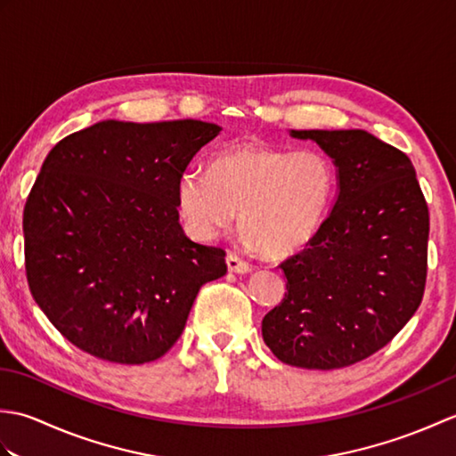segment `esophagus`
<instances>
[{
	"label": "esophagus",
	"mask_w": 456,
	"mask_h": 456,
	"mask_svg": "<svg viewBox=\"0 0 456 456\" xmlns=\"http://www.w3.org/2000/svg\"><path fill=\"white\" fill-rule=\"evenodd\" d=\"M227 268H229V273H235V274H248V273H253V266H250L248 263H245V260H240L237 255H233V253H229L227 255Z\"/></svg>",
	"instance_id": "1"
}]
</instances>
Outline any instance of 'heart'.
Masks as SVG:
<instances>
[{
    "label": "heart",
    "mask_w": 456,
    "mask_h": 456,
    "mask_svg": "<svg viewBox=\"0 0 456 456\" xmlns=\"http://www.w3.org/2000/svg\"><path fill=\"white\" fill-rule=\"evenodd\" d=\"M335 193V168L319 151H286L260 141L223 149L209 172L186 170L176 183L178 211L201 240L216 239L235 219L243 239L284 258L312 240Z\"/></svg>",
    "instance_id": "obj_1"
}]
</instances>
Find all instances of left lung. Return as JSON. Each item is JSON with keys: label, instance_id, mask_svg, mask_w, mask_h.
Returning <instances> with one entry per match:
<instances>
[{"label": "left lung", "instance_id": "obj_1", "mask_svg": "<svg viewBox=\"0 0 456 456\" xmlns=\"http://www.w3.org/2000/svg\"><path fill=\"white\" fill-rule=\"evenodd\" d=\"M337 168V198L307 248L280 265L282 304L263 319L276 358L309 370L380 351L421 304L429 211L411 160L362 129L289 131Z\"/></svg>", "mask_w": 456, "mask_h": 456}]
</instances>
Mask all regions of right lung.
<instances>
[{
  "mask_svg": "<svg viewBox=\"0 0 456 456\" xmlns=\"http://www.w3.org/2000/svg\"><path fill=\"white\" fill-rule=\"evenodd\" d=\"M216 123L105 119L46 154L23 211L28 288L84 353L142 364L168 353L225 253L180 225L176 183Z\"/></svg>",
  "mask_w": 456,
  "mask_h": 456,
  "instance_id": "1",
  "label": "right lung"
}]
</instances>
